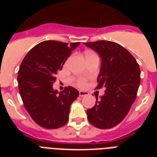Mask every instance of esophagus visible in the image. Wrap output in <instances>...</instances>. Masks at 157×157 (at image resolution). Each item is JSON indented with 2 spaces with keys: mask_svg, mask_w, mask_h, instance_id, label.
Segmentation results:
<instances>
[{
  "mask_svg": "<svg viewBox=\"0 0 157 157\" xmlns=\"http://www.w3.org/2000/svg\"><path fill=\"white\" fill-rule=\"evenodd\" d=\"M87 95H89V93L86 92V91H82V90L79 91L80 97H86V96Z\"/></svg>",
  "mask_w": 157,
  "mask_h": 157,
  "instance_id": "esophagus-1",
  "label": "esophagus"
}]
</instances>
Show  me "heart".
<instances>
[{"label": "heart", "mask_w": 157, "mask_h": 157, "mask_svg": "<svg viewBox=\"0 0 157 157\" xmlns=\"http://www.w3.org/2000/svg\"><path fill=\"white\" fill-rule=\"evenodd\" d=\"M85 85V82H84V80H81L79 82V86H82Z\"/></svg>", "instance_id": "1"}]
</instances>
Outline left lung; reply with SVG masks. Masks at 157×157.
<instances>
[{
	"instance_id": "left-lung-1",
	"label": "left lung",
	"mask_w": 157,
	"mask_h": 157,
	"mask_svg": "<svg viewBox=\"0 0 157 157\" xmlns=\"http://www.w3.org/2000/svg\"><path fill=\"white\" fill-rule=\"evenodd\" d=\"M101 57V68L96 89L105 88L100 100L87 110L89 122L100 129L114 127L123 121L136 99L141 81L139 65L135 58L113 41L84 43Z\"/></svg>"
}]
</instances>
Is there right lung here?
<instances>
[{"label": "right lung", "instance_id": "right-lung-1", "mask_svg": "<svg viewBox=\"0 0 157 157\" xmlns=\"http://www.w3.org/2000/svg\"><path fill=\"white\" fill-rule=\"evenodd\" d=\"M80 42L45 41L30 49L18 71V86L25 109L41 127L56 129L68 121L71 104L78 91L68 86L58 92L52 84L67 59Z\"/></svg>", "mask_w": 157, "mask_h": 157}]
</instances>
